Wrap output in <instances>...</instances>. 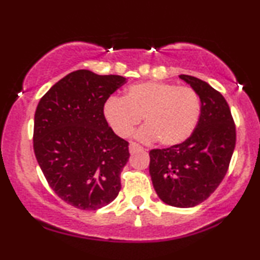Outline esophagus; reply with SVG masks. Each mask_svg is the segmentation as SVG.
I'll return each mask as SVG.
<instances>
[{
  "label": "esophagus",
  "mask_w": 260,
  "mask_h": 260,
  "mask_svg": "<svg viewBox=\"0 0 260 260\" xmlns=\"http://www.w3.org/2000/svg\"><path fill=\"white\" fill-rule=\"evenodd\" d=\"M142 149H143V146H140L138 143L132 142L129 144V152H131V154H133V152L138 151V150H142Z\"/></svg>",
  "instance_id": "obj_1"
}]
</instances>
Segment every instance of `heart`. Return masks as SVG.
Returning a JSON list of instances; mask_svg holds the SVG:
<instances>
[{"instance_id": "1", "label": "heart", "mask_w": 260, "mask_h": 260, "mask_svg": "<svg viewBox=\"0 0 260 260\" xmlns=\"http://www.w3.org/2000/svg\"><path fill=\"white\" fill-rule=\"evenodd\" d=\"M201 115V102L191 87L148 81L129 86L123 98L110 96L104 116L122 138L131 137L144 120L138 133L143 142L158 140L166 146L177 145L191 136Z\"/></svg>"}]
</instances>
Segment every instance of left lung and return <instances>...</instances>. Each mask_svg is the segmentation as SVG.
Returning a JSON list of instances; mask_svg holds the SVG:
<instances>
[{"mask_svg":"<svg viewBox=\"0 0 260 260\" xmlns=\"http://www.w3.org/2000/svg\"><path fill=\"white\" fill-rule=\"evenodd\" d=\"M201 100V115L185 142L150 150V176L156 193L173 207L187 208L207 200L229 170L236 128L229 104L207 82L179 75Z\"/></svg>","mask_w":260,"mask_h":260,"instance_id":"1","label":"left lung"}]
</instances>
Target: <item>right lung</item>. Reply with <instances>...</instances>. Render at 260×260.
<instances>
[{
	"label": "right lung",
	"instance_id": "1",
	"mask_svg": "<svg viewBox=\"0 0 260 260\" xmlns=\"http://www.w3.org/2000/svg\"><path fill=\"white\" fill-rule=\"evenodd\" d=\"M124 83L118 75L77 70L58 81L36 108V160L53 191L76 208L95 211L121 190L129 144L108 124L104 104Z\"/></svg>",
	"mask_w": 260,
	"mask_h": 260
}]
</instances>
